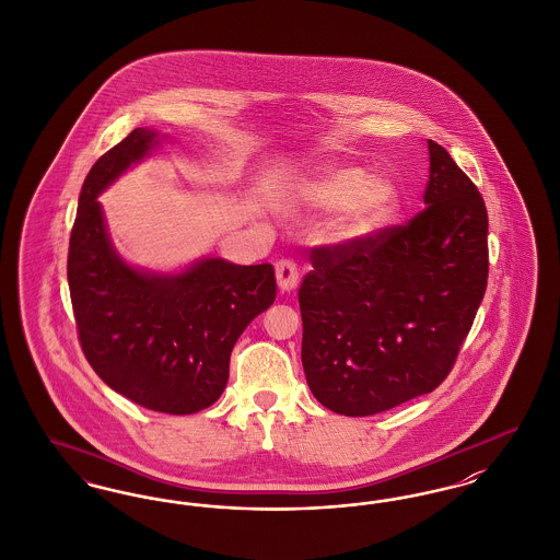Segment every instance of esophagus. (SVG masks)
<instances>
[{
    "label": "esophagus",
    "mask_w": 560,
    "mask_h": 560,
    "mask_svg": "<svg viewBox=\"0 0 560 560\" xmlns=\"http://www.w3.org/2000/svg\"><path fill=\"white\" fill-rule=\"evenodd\" d=\"M277 275V285L281 291H293L300 283V270L291 260H279L275 267Z\"/></svg>",
    "instance_id": "esophagus-1"
}]
</instances>
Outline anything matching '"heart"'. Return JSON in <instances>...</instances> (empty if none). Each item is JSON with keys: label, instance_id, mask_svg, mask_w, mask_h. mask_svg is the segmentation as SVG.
Instances as JSON below:
<instances>
[{"label": "heart", "instance_id": "heart-1", "mask_svg": "<svg viewBox=\"0 0 560 560\" xmlns=\"http://www.w3.org/2000/svg\"><path fill=\"white\" fill-rule=\"evenodd\" d=\"M291 198L314 210H334L327 233L336 244L375 237L400 208L398 187L360 166H323L298 180Z\"/></svg>", "mask_w": 560, "mask_h": 560}]
</instances>
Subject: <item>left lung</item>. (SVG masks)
Here are the masks:
<instances>
[{"label": "left lung", "mask_w": 560, "mask_h": 560, "mask_svg": "<svg viewBox=\"0 0 560 560\" xmlns=\"http://www.w3.org/2000/svg\"><path fill=\"white\" fill-rule=\"evenodd\" d=\"M425 210L359 244L313 247L300 285L302 364L314 398L369 417L433 392L488 288V210L427 141Z\"/></svg>", "instance_id": "1"}]
</instances>
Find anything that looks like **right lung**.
Masks as SVG:
<instances>
[{
    "label": "right lung",
    "mask_w": 560,
    "mask_h": 560,
    "mask_svg": "<svg viewBox=\"0 0 560 560\" xmlns=\"http://www.w3.org/2000/svg\"><path fill=\"white\" fill-rule=\"evenodd\" d=\"M160 143L135 129L91 166L68 246L79 341L100 380L131 402L194 415L217 402L247 325L277 295L275 270L201 258L180 272L135 269L108 235L97 196Z\"/></svg>",
    "instance_id": "obj_1"
}]
</instances>
